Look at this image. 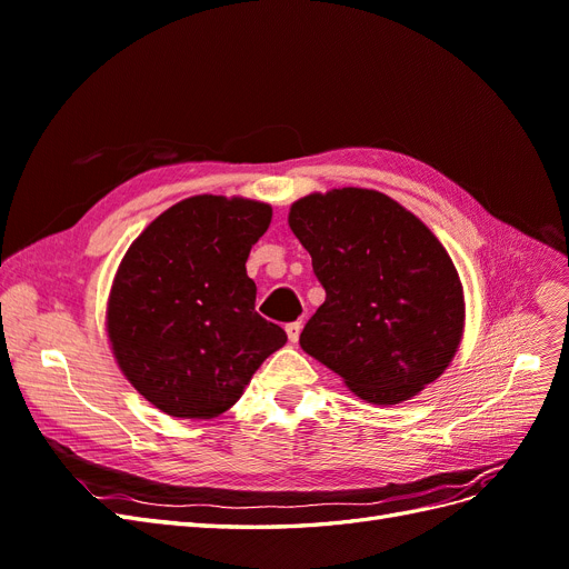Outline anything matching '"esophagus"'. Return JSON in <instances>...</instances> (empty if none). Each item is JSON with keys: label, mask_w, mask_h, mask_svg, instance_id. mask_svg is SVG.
<instances>
[{"label": "esophagus", "mask_w": 569, "mask_h": 569, "mask_svg": "<svg viewBox=\"0 0 569 569\" xmlns=\"http://www.w3.org/2000/svg\"><path fill=\"white\" fill-rule=\"evenodd\" d=\"M301 320H297V322H289L287 327H284V330H287V337H289V341H299V335H301Z\"/></svg>", "instance_id": "1"}]
</instances>
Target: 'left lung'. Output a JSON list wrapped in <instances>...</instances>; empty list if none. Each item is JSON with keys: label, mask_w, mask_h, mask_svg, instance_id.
Returning <instances> with one entry per match:
<instances>
[{"label": "left lung", "mask_w": 569, "mask_h": 569, "mask_svg": "<svg viewBox=\"0 0 569 569\" xmlns=\"http://www.w3.org/2000/svg\"><path fill=\"white\" fill-rule=\"evenodd\" d=\"M289 228L325 289L299 339L308 356L377 406L408 401L449 368L462 284L420 218L375 189L341 187L291 203Z\"/></svg>", "instance_id": "left-lung-1"}]
</instances>
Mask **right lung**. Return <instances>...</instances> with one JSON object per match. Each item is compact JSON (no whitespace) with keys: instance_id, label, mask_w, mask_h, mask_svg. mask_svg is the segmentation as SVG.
<instances>
[{"instance_id":"obj_1","label":"right lung","mask_w":569,"mask_h":569,"mask_svg":"<svg viewBox=\"0 0 569 569\" xmlns=\"http://www.w3.org/2000/svg\"><path fill=\"white\" fill-rule=\"evenodd\" d=\"M268 203L199 194L170 206L118 266L107 332L118 368L166 416L209 420L284 347L256 313L247 258L270 226Z\"/></svg>"}]
</instances>
